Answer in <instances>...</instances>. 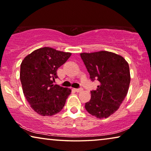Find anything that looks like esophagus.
<instances>
[{
	"label": "esophagus",
	"mask_w": 151,
	"mask_h": 151,
	"mask_svg": "<svg viewBox=\"0 0 151 151\" xmlns=\"http://www.w3.org/2000/svg\"><path fill=\"white\" fill-rule=\"evenodd\" d=\"M82 90H83V88H76V92H80V91H82Z\"/></svg>",
	"instance_id": "obj_1"
}]
</instances>
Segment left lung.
<instances>
[{
  "label": "left lung",
  "instance_id": "left-lung-1",
  "mask_svg": "<svg viewBox=\"0 0 151 151\" xmlns=\"http://www.w3.org/2000/svg\"><path fill=\"white\" fill-rule=\"evenodd\" d=\"M80 56L92 81L100 84L91 91L86 110L98 118H106L119 109L129 91L131 81L129 64L121 55L106 51L82 53Z\"/></svg>",
  "mask_w": 151,
  "mask_h": 151
}]
</instances>
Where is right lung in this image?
<instances>
[{
    "label": "right lung",
    "instance_id": "right-lung-1",
    "mask_svg": "<svg viewBox=\"0 0 151 151\" xmlns=\"http://www.w3.org/2000/svg\"><path fill=\"white\" fill-rule=\"evenodd\" d=\"M71 53L51 47L36 49L24 58L20 65L22 91L31 107L39 115L51 116L65 106L71 91L53 84L57 70Z\"/></svg>",
    "mask_w": 151,
    "mask_h": 151
}]
</instances>
